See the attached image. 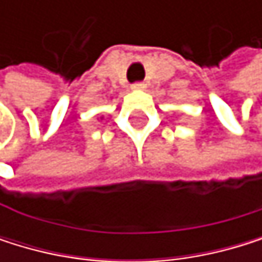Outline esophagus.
<instances>
[{
    "instance_id": "obj_1",
    "label": "esophagus",
    "mask_w": 262,
    "mask_h": 262,
    "mask_svg": "<svg viewBox=\"0 0 262 262\" xmlns=\"http://www.w3.org/2000/svg\"><path fill=\"white\" fill-rule=\"evenodd\" d=\"M134 89V91H143V89L146 88V84L143 83V81H137V83H134L132 86H130Z\"/></svg>"
}]
</instances>
